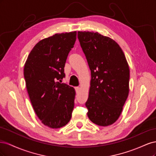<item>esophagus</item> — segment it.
<instances>
[{
	"instance_id": "esophagus-1",
	"label": "esophagus",
	"mask_w": 156,
	"mask_h": 156,
	"mask_svg": "<svg viewBox=\"0 0 156 156\" xmlns=\"http://www.w3.org/2000/svg\"><path fill=\"white\" fill-rule=\"evenodd\" d=\"M75 91H76V92H79V91L80 90V88L78 87H75Z\"/></svg>"
}]
</instances>
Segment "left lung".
Listing matches in <instances>:
<instances>
[{"mask_svg":"<svg viewBox=\"0 0 156 156\" xmlns=\"http://www.w3.org/2000/svg\"><path fill=\"white\" fill-rule=\"evenodd\" d=\"M78 39L91 71L85 103L87 115L100 126L114 124L129 94V68L116 42L98 32H78Z\"/></svg>","mask_w":156,"mask_h":156,"instance_id":"1","label":"left lung"}]
</instances>
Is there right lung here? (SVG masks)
I'll list each match as a JSON object with an SVG mask.
<instances>
[{"label": "right lung", "instance_id": "right-lung-1", "mask_svg": "<svg viewBox=\"0 0 156 156\" xmlns=\"http://www.w3.org/2000/svg\"><path fill=\"white\" fill-rule=\"evenodd\" d=\"M77 32L55 34L33 48L24 66L26 87L33 108L45 126L60 128L72 118L75 89L58 80L76 40Z\"/></svg>", "mask_w": 156, "mask_h": 156}]
</instances>
